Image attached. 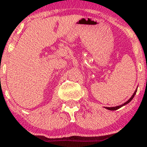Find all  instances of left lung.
Returning <instances> with one entry per match:
<instances>
[{
  "label": "left lung",
  "mask_w": 147,
  "mask_h": 147,
  "mask_svg": "<svg viewBox=\"0 0 147 147\" xmlns=\"http://www.w3.org/2000/svg\"><path fill=\"white\" fill-rule=\"evenodd\" d=\"M137 90L138 89H136V91H135L134 92V93H133V95L131 96V98H130L129 100L127 101V102H126L125 103H124V104H122V105H119V106H115V107H106V109H109V110H110V111H115V110H117V109H119V108H121V107H122L123 106H125L126 104H129V103L131 102V100H132L133 99V97H134V96H135V95H136V92H137Z\"/></svg>",
  "instance_id": "8db88e82"
}]
</instances>
